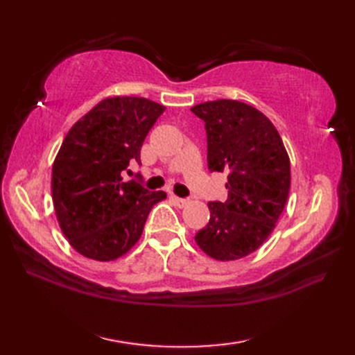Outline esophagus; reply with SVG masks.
<instances>
[{"instance_id": "esophagus-1", "label": "esophagus", "mask_w": 355, "mask_h": 355, "mask_svg": "<svg viewBox=\"0 0 355 355\" xmlns=\"http://www.w3.org/2000/svg\"><path fill=\"white\" fill-rule=\"evenodd\" d=\"M171 200H172L173 202H175V205H177L178 207H184V206L187 205V202H189V201H187V200H184V198H180V197H175V195H172V197H171Z\"/></svg>"}]
</instances>
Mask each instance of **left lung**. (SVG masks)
Wrapping results in <instances>:
<instances>
[{"instance_id": "8db88e82", "label": "left lung", "mask_w": 355, "mask_h": 355, "mask_svg": "<svg viewBox=\"0 0 355 355\" xmlns=\"http://www.w3.org/2000/svg\"><path fill=\"white\" fill-rule=\"evenodd\" d=\"M206 126L207 166L225 172V202H209L210 220L195 243L216 261H236L266 243L288 198L290 157L275 125L244 102L220 99L191 108Z\"/></svg>"}]
</instances>
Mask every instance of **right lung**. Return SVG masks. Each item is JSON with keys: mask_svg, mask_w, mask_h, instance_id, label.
<instances>
[{"mask_svg": "<svg viewBox=\"0 0 355 355\" xmlns=\"http://www.w3.org/2000/svg\"><path fill=\"white\" fill-rule=\"evenodd\" d=\"M166 108L145 97H107L67 132L51 168V198L70 245L88 259L108 262L140 239L163 191L123 182L130 162Z\"/></svg>", "mask_w": 355, "mask_h": 355, "instance_id": "1", "label": "right lung"}]
</instances>
